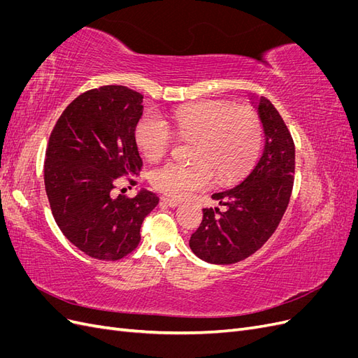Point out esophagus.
Here are the masks:
<instances>
[{
    "label": "esophagus",
    "instance_id": "obj_1",
    "mask_svg": "<svg viewBox=\"0 0 358 358\" xmlns=\"http://www.w3.org/2000/svg\"><path fill=\"white\" fill-rule=\"evenodd\" d=\"M161 201H162V203H166L167 206H170V208H176V206H179V204H180V201H179V200H176V199H170V197H161Z\"/></svg>",
    "mask_w": 358,
    "mask_h": 358
}]
</instances>
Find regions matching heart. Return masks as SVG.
Listing matches in <instances>:
<instances>
[{
  "label": "heart",
  "instance_id": "b5f03b06",
  "mask_svg": "<svg viewBox=\"0 0 358 358\" xmlns=\"http://www.w3.org/2000/svg\"><path fill=\"white\" fill-rule=\"evenodd\" d=\"M171 125L182 140L194 142L192 164L166 162L148 173L150 185L173 199H187L210 187L213 176L231 183L252 167L263 145V122L251 107H234L224 100H204L179 107ZM136 145L148 159H158L173 145L169 124L146 112L134 129Z\"/></svg>",
  "mask_w": 358,
  "mask_h": 358
}]
</instances>
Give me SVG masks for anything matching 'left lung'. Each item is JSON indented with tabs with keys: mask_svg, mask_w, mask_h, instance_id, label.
Wrapping results in <instances>:
<instances>
[{
	"mask_svg": "<svg viewBox=\"0 0 358 358\" xmlns=\"http://www.w3.org/2000/svg\"><path fill=\"white\" fill-rule=\"evenodd\" d=\"M264 149L251 173L230 189L212 196L225 206L203 209L191 234L192 252L212 264H234L257 252L275 233L294 185L296 146L282 116L266 96L258 101Z\"/></svg>",
	"mask_w": 358,
	"mask_h": 358,
	"instance_id": "8db88e82",
	"label": "left lung"
}]
</instances>
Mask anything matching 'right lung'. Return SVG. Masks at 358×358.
I'll return each instance as SVG.
<instances>
[{"label": "right lung", "mask_w": 358, "mask_h": 358, "mask_svg": "<svg viewBox=\"0 0 358 358\" xmlns=\"http://www.w3.org/2000/svg\"><path fill=\"white\" fill-rule=\"evenodd\" d=\"M143 95L122 85L80 94L53 127L45 159V188L59 230L82 252L104 262L131 254L140 227L159 199L143 189L113 197L116 182L142 170L134 129Z\"/></svg>", "instance_id": "right-lung-1"}]
</instances>
